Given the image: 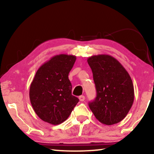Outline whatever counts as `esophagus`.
Here are the masks:
<instances>
[{
    "instance_id": "obj_1",
    "label": "esophagus",
    "mask_w": 154,
    "mask_h": 154,
    "mask_svg": "<svg viewBox=\"0 0 154 154\" xmlns=\"http://www.w3.org/2000/svg\"><path fill=\"white\" fill-rule=\"evenodd\" d=\"M85 96L84 95H81V96H80L79 97V100L81 101V102H83L84 100H85Z\"/></svg>"
}]
</instances>
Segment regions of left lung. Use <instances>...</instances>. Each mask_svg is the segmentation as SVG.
<instances>
[{"instance_id":"8db88e82","label":"left lung","mask_w":154,"mask_h":154,"mask_svg":"<svg viewBox=\"0 0 154 154\" xmlns=\"http://www.w3.org/2000/svg\"><path fill=\"white\" fill-rule=\"evenodd\" d=\"M97 97L89 102L90 109L100 123L111 125L119 123L131 109L134 86L131 78L122 64L108 54L90 57Z\"/></svg>"}]
</instances>
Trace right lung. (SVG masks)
<instances>
[{
    "instance_id": "1",
    "label": "right lung",
    "mask_w": 154,
    "mask_h": 154,
    "mask_svg": "<svg viewBox=\"0 0 154 154\" xmlns=\"http://www.w3.org/2000/svg\"><path fill=\"white\" fill-rule=\"evenodd\" d=\"M76 60L73 55H55L42 65L30 85L29 98L33 110L41 120L59 125L68 119L79 102L72 95L69 73Z\"/></svg>"
}]
</instances>
